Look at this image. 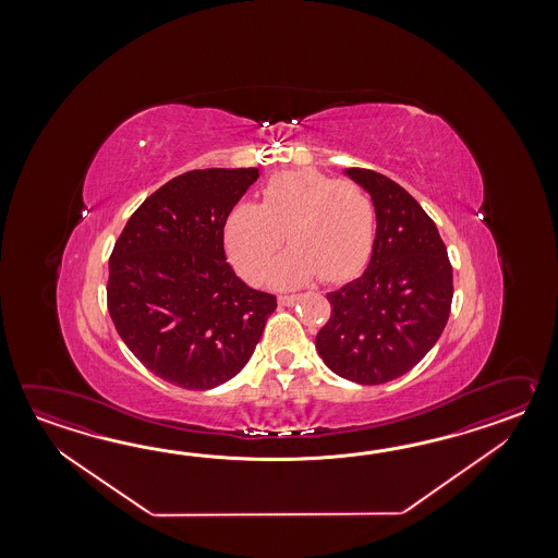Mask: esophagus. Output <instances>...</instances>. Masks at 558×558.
<instances>
[{
	"label": "esophagus",
	"instance_id": "esophagus-1",
	"mask_svg": "<svg viewBox=\"0 0 558 558\" xmlns=\"http://www.w3.org/2000/svg\"><path fill=\"white\" fill-rule=\"evenodd\" d=\"M277 301H279V305H293V303H296L299 301V295H279L277 296Z\"/></svg>",
	"mask_w": 558,
	"mask_h": 558
}]
</instances>
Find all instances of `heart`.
Listing matches in <instances>:
<instances>
[{
	"instance_id": "heart-1",
	"label": "heart",
	"mask_w": 558,
	"mask_h": 558,
	"mask_svg": "<svg viewBox=\"0 0 558 558\" xmlns=\"http://www.w3.org/2000/svg\"><path fill=\"white\" fill-rule=\"evenodd\" d=\"M375 231L367 191L315 169L277 173L259 191V205L238 203L226 219L227 251L251 283L265 277L284 238L293 247L275 263L277 283H305L315 275L327 283L349 279L368 262Z\"/></svg>"
}]
</instances>
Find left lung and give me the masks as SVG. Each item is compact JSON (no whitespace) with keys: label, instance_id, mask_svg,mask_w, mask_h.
<instances>
[{"label":"left lung","instance_id":"1","mask_svg":"<svg viewBox=\"0 0 558 558\" xmlns=\"http://www.w3.org/2000/svg\"><path fill=\"white\" fill-rule=\"evenodd\" d=\"M368 191L377 235L367 271L327 295L331 317L315 347L343 379L380 385L404 375L439 341L452 303V267L435 221L392 179L351 167Z\"/></svg>","mask_w":558,"mask_h":558}]
</instances>
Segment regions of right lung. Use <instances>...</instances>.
Instances as JSON below:
<instances>
[{
  "label": "right lung",
  "instance_id": "right-lung-1",
  "mask_svg": "<svg viewBox=\"0 0 558 558\" xmlns=\"http://www.w3.org/2000/svg\"><path fill=\"white\" fill-rule=\"evenodd\" d=\"M255 167L193 169L131 215L109 257L107 308L119 337L157 377L205 391L235 377L262 339L277 296L227 263L229 211Z\"/></svg>",
  "mask_w": 558,
  "mask_h": 558
}]
</instances>
